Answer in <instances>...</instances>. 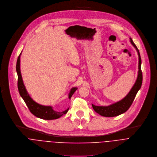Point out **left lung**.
I'll list each match as a JSON object with an SVG mask.
<instances>
[{
  "mask_svg": "<svg viewBox=\"0 0 157 157\" xmlns=\"http://www.w3.org/2000/svg\"><path fill=\"white\" fill-rule=\"evenodd\" d=\"M130 42L136 49L139 56V71L136 81L133 86L132 87V88L131 89L130 91L128 93V95L121 100L108 106H95L92 104V107L93 109L102 116L114 117L127 111L131 106L133 101L134 100V98L137 95L138 91L141 88L142 83V74L141 71V57L139 49H137V46L134 43L131 38H130Z\"/></svg>",
  "mask_w": 157,
  "mask_h": 157,
  "instance_id": "left-lung-1",
  "label": "left lung"
}]
</instances>
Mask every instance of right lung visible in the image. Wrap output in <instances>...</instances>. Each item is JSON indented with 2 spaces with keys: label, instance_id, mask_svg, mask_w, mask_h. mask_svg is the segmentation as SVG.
Instances as JSON below:
<instances>
[{
  "label": "right lung",
  "instance_id": "1",
  "mask_svg": "<svg viewBox=\"0 0 157 157\" xmlns=\"http://www.w3.org/2000/svg\"><path fill=\"white\" fill-rule=\"evenodd\" d=\"M21 52L19 55L17 61V65H16V71L18 75V91L20 93V95L21 97L24 100L25 103H26V106H28V109H29L30 112L35 115L36 117L46 119V120H52L56 119L60 117L62 115L66 114L69 108L67 109L64 110L62 112H57L53 109V108L51 106H45L40 105L34 101L32 98H31L29 93H28L24 83L23 82L21 71H20V56ZM77 90V87H73L71 89L69 94L68 97L69 99H71L74 92Z\"/></svg>",
  "mask_w": 157,
  "mask_h": 157
}]
</instances>
